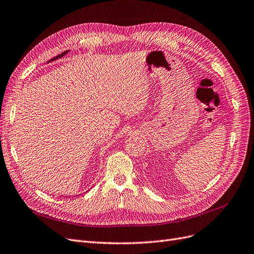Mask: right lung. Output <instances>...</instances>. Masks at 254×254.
<instances>
[{"label": "right lung", "mask_w": 254, "mask_h": 254, "mask_svg": "<svg viewBox=\"0 0 254 254\" xmlns=\"http://www.w3.org/2000/svg\"><path fill=\"white\" fill-rule=\"evenodd\" d=\"M69 51H70V50H67V51H64V52L61 53L60 55H58V56H55V58H53V59H52V60H50L49 62H51V61H55V60H58V59H61V58H63V56H64V55H65V54H67V53H68Z\"/></svg>", "instance_id": "add662e5"}]
</instances>
